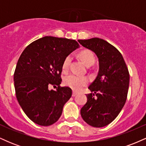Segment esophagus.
Instances as JSON below:
<instances>
[{
    "instance_id": "esophagus-1",
    "label": "esophagus",
    "mask_w": 146,
    "mask_h": 146,
    "mask_svg": "<svg viewBox=\"0 0 146 146\" xmlns=\"http://www.w3.org/2000/svg\"><path fill=\"white\" fill-rule=\"evenodd\" d=\"M78 92L74 91V90H73V94H72V96H73V97H75V96H76V95H78Z\"/></svg>"
}]
</instances>
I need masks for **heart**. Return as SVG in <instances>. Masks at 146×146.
<instances>
[{
    "mask_svg": "<svg viewBox=\"0 0 146 146\" xmlns=\"http://www.w3.org/2000/svg\"><path fill=\"white\" fill-rule=\"evenodd\" d=\"M80 59L87 66H90L95 63V57L94 53L90 50H84L81 51L79 54ZM72 57L71 55L67 56L64 60L62 63L63 71H67L69 68L70 64L71 62ZM64 82L65 85L67 86L72 89L75 90H79L81 89L83 86H86L88 83V79L86 77L78 76L75 74H70L66 75L64 80Z\"/></svg>",
    "mask_w": 146,
    "mask_h": 146,
    "instance_id": "obj_1",
    "label": "heart"
}]
</instances>
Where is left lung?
<instances>
[{"instance_id":"1","label":"left lung","mask_w":146,"mask_h":146,"mask_svg":"<svg viewBox=\"0 0 146 146\" xmlns=\"http://www.w3.org/2000/svg\"><path fill=\"white\" fill-rule=\"evenodd\" d=\"M80 44L91 50L99 60L98 76L88 86L91 93L80 110L84 121L95 128L111 123L124 106L128 95L130 75L123 56L104 40L93 38L78 40Z\"/></svg>"}]
</instances>
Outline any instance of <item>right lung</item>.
<instances>
[{
  "instance_id": "add662e5",
  "label": "right lung",
  "mask_w": 146,
  "mask_h": 146,
  "mask_svg": "<svg viewBox=\"0 0 146 146\" xmlns=\"http://www.w3.org/2000/svg\"><path fill=\"white\" fill-rule=\"evenodd\" d=\"M79 46L75 40L44 36L28 45L20 56L14 75L16 98L34 123L48 126L61 116L72 95L71 88L60 86L62 63ZM50 85L58 86L57 90H48Z\"/></svg>"
}]
</instances>
